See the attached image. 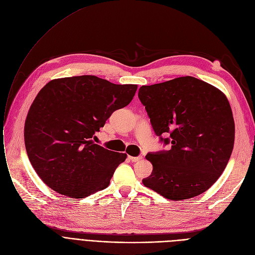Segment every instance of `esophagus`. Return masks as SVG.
<instances>
[{
    "label": "esophagus",
    "instance_id": "1",
    "mask_svg": "<svg viewBox=\"0 0 255 255\" xmlns=\"http://www.w3.org/2000/svg\"><path fill=\"white\" fill-rule=\"evenodd\" d=\"M128 159L132 162H136V161H139L140 159H142V156H128Z\"/></svg>",
    "mask_w": 255,
    "mask_h": 255
}]
</instances>
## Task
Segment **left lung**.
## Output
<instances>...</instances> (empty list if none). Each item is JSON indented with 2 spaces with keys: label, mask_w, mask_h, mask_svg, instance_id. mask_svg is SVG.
I'll list each match as a JSON object with an SVG mask.
<instances>
[{
  "label": "left lung",
  "mask_w": 255,
  "mask_h": 255,
  "mask_svg": "<svg viewBox=\"0 0 255 255\" xmlns=\"http://www.w3.org/2000/svg\"><path fill=\"white\" fill-rule=\"evenodd\" d=\"M138 97L154 132L170 150L149 152L143 184L172 201L197 197L226 169L235 142L230 103L213 85L191 76L143 85ZM169 135V138H162Z\"/></svg>",
  "instance_id": "1"
}]
</instances>
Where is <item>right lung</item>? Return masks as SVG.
<instances>
[{"instance_id":"right-lung-1","label":"right lung","mask_w":255,"mask_h":255,"mask_svg":"<svg viewBox=\"0 0 255 255\" xmlns=\"http://www.w3.org/2000/svg\"><path fill=\"white\" fill-rule=\"evenodd\" d=\"M137 88L83 75L53 79L41 89L25 119L24 144L45 184L75 199L108 187L127 154L96 144L95 132L130 103Z\"/></svg>"}]
</instances>
